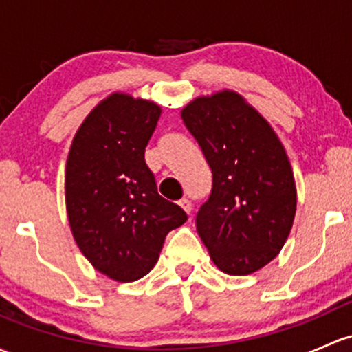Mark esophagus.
Masks as SVG:
<instances>
[{
  "mask_svg": "<svg viewBox=\"0 0 352 352\" xmlns=\"http://www.w3.org/2000/svg\"><path fill=\"white\" fill-rule=\"evenodd\" d=\"M179 204H180V207H182L184 210H186L187 214H190V210H192V204H190V201H188V199H182V201H180Z\"/></svg>",
  "mask_w": 352,
  "mask_h": 352,
  "instance_id": "esophagus-1",
  "label": "esophagus"
}]
</instances>
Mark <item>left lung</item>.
<instances>
[{
	"label": "left lung",
	"instance_id": "1",
	"mask_svg": "<svg viewBox=\"0 0 352 352\" xmlns=\"http://www.w3.org/2000/svg\"><path fill=\"white\" fill-rule=\"evenodd\" d=\"M182 120L212 172L195 226L214 265L250 275L287 241L297 207L294 172L268 121L234 91L195 98Z\"/></svg>",
	"mask_w": 352,
	"mask_h": 352
}]
</instances>
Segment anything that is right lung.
Here are the masks:
<instances>
[{
    "label": "right lung",
    "mask_w": 352,
    "mask_h": 352,
    "mask_svg": "<svg viewBox=\"0 0 352 352\" xmlns=\"http://www.w3.org/2000/svg\"><path fill=\"white\" fill-rule=\"evenodd\" d=\"M162 109L114 92L77 129L65 166V206L74 239L98 272L116 282L145 276L165 236L187 221L157 192L145 148Z\"/></svg>",
    "instance_id": "obj_1"
}]
</instances>
